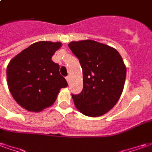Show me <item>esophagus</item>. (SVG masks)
Segmentation results:
<instances>
[{"mask_svg": "<svg viewBox=\"0 0 152 152\" xmlns=\"http://www.w3.org/2000/svg\"><path fill=\"white\" fill-rule=\"evenodd\" d=\"M66 81H67V83H69L70 80H71V77H70V76H66Z\"/></svg>", "mask_w": 152, "mask_h": 152, "instance_id": "esophagus-1", "label": "esophagus"}]
</instances>
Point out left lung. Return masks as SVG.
<instances>
[{
  "instance_id": "left-lung-1",
  "label": "left lung",
  "mask_w": 152,
  "mask_h": 152,
  "mask_svg": "<svg viewBox=\"0 0 152 152\" xmlns=\"http://www.w3.org/2000/svg\"><path fill=\"white\" fill-rule=\"evenodd\" d=\"M70 50L79 59L83 89L72 94L76 108L88 116H99L115 105L124 88L126 67L114 48L95 40L72 41Z\"/></svg>"
}]
</instances>
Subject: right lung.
Wrapping results in <instances>:
<instances>
[{
    "label": "right lung",
    "instance_id": "1",
    "mask_svg": "<svg viewBox=\"0 0 152 152\" xmlns=\"http://www.w3.org/2000/svg\"><path fill=\"white\" fill-rule=\"evenodd\" d=\"M61 45L60 42H36L9 63V89L15 101L28 111L40 112L51 106L59 89L67 86L59 72V65L51 59Z\"/></svg>",
    "mask_w": 152,
    "mask_h": 152
}]
</instances>
